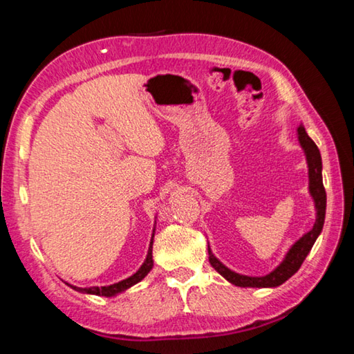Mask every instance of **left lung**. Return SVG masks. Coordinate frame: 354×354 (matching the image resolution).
<instances>
[{
    "label": "left lung",
    "mask_w": 354,
    "mask_h": 354,
    "mask_svg": "<svg viewBox=\"0 0 354 354\" xmlns=\"http://www.w3.org/2000/svg\"><path fill=\"white\" fill-rule=\"evenodd\" d=\"M298 139L306 154L308 167H309V192L313 195L315 203V211L317 218L314 227L309 232H306L299 241L292 245L289 253L286 254L284 261L274 268L272 273L266 274V277H247V274H239L236 272L230 270L225 267L217 257L212 254L211 248L207 245V253H209V262L211 266L217 270L221 277L230 281L231 284L239 287H278L283 283H286L293 273L298 272V268L301 267L303 261L306 259L308 253L313 248L314 242L322 232L323 223H325V212H326V192L323 187V179H322V156L319 148L314 143V140L308 136L306 129L303 124L298 127Z\"/></svg>",
    "instance_id": "obj_1"
}]
</instances>
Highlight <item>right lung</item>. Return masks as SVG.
Listing matches in <instances>:
<instances>
[{"instance_id": "1", "label": "right lung", "mask_w": 354, "mask_h": 354, "mask_svg": "<svg viewBox=\"0 0 354 354\" xmlns=\"http://www.w3.org/2000/svg\"><path fill=\"white\" fill-rule=\"evenodd\" d=\"M153 237H154V232H153ZM153 237H151V242H149V248H148V254H147L145 262L142 263V267L133 274V277L120 281V283H115L112 286H104V287H84L82 289V287L71 286L68 283L67 284L71 287V289H75L77 292L92 293V295H100V297H112V295H117V293H120V292H124L127 289H129L131 286L137 284L139 281L145 278L149 273V270L153 268Z\"/></svg>"}]
</instances>
